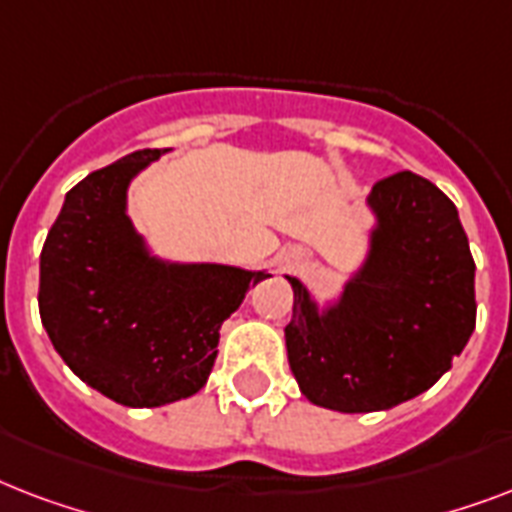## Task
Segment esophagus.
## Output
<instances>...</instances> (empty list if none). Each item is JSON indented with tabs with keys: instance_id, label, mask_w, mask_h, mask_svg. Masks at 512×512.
I'll use <instances>...</instances> for the list:
<instances>
[{
	"instance_id": "obj_1",
	"label": "esophagus",
	"mask_w": 512,
	"mask_h": 512,
	"mask_svg": "<svg viewBox=\"0 0 512 512\" xmlns=\"http://www.w3.org/2000/svg\"><path fill=\"white\" fill-rule=\"evenodd\" d=\"M295 263H300V257H297V255H289V257H287V265H295Z\"/></svg>"
}]
</instances>
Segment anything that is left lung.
Returning a JSON list of instances; mask_svg holds the SVG:
<instances>
[{"label": "left lung", "instance_id": "obj_1", "mask_svg": "<svg viewBox=\"0 0 512 512\" xmlns=\"http://www.w3.org/2000/svg\"><path fill=\"white\" fill-rule=\"evenodd\" d=\"M364 204V257L337 295L319 300L287 276L289 369L311 404L345 414L385 412L425 393L476 329V263L449 196L398 172Z\"/></svg>", "mask_w": 512, "mask_h": 512}]
</instances>
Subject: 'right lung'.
I'll use <instances>...</instances> for the list:
<instances>
[{"instance_id": "right-lung-1", "label": "right lung", "mask_w": 512, "mask_h": 512, "mask_svg": "<svg viewBox=\"0 0 512 512\" xmlns=\"http://www.w3.org/2000/svg\"><path fill=\"white\" fill-rule=\"evenodd\" d=\"M172 148H143L66 193L39 260V313L66 366L132 409L175 404L207 385L220 327L249 287L241 265L156 255L130 217V185Z\"/></svg>"}]
</instances>
